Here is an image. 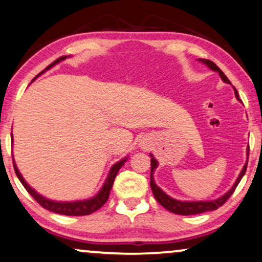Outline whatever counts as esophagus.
Returning <instances> with one entry per match:
<instances>
[{
	"label": "esophagus",
	"instance_id": "34e87169",
	"mask_svg": "<svg viewBox=\"0 0 262 262\" xmlns=\"http://www.w3.org/2000/svg\"><path fill=\"white\" fill-rule=\"evenodd\" d=\"M141 147L142 148H147V146H146V144H144V142H141Z\"/></svg>",
	"mask_w": 262,
	"mask_h": 262
}]
</instances>
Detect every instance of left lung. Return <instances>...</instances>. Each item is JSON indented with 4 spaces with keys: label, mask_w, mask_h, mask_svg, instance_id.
I'll return each instance as SVG.
<instances>
[{
    "label": "left lung",
    "mask_w": 262,
    "mask_h": 262,
    "mask_svg": "<svg viewBox=\"0 0 262 262\" xmlns=\"http://www.w3.org/2000/svg\"><path fill=\"white\" fill-rule=\"evenodd\" d=\"M199 61L202 62V63L206 64L208 68L212 69V71L218 72V74L221 75V78L223 79V81L230 83V80L226 78V75L221 71V68H219L217 64L213 63V62L210 61V60H204V58H199ZM233 90H235L236 98L241 102V99H239V97H238V93H237V90L235 89V87H233ZM248 156H249V147H248ZM151 157H152V158H151V181H149V184H151V189L153 191V195H155L156 200L158 201L159 204L162 205L164 208H166L167 211L172 212V213H176V214H181V215H190V214L204 213V212L214 211V210H217L218 207L223 206V205H224L225 202L228 201V199L231 196L233 191H235L236 187L238 186L239 181L242 180V177L245 176L246 170H247V164H248V160H247L246 165L243 166L242 171H241L239 176L237 177L236 182L233 183V186L231 187V189H230L226 194L223 195L222 198L217 199V200H212V201H179V200H175V199L170 198L169 195H166L155 183V179H153V172H155L156 167L158 166V162H157V160L153 158L152 155H151Z\"/></svg>",
    "instance_id": "8db88e82"
}]
</instances>
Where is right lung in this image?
Instances as JSON below:
<instances>
[{
	"mask_svg": "<svg viewBox=\"0 0 262 262\" xmlns=\"http://www.w3.org/2000/svg\"><path fill=\"white\" fill-rule=\"evenodd\" d=\"M64 58H67V56H62V57L57 58V60H56L54 63L48 66L45 71H48L49 68L54 67L56 63H58V62L64 60ZM41 73H43V72H41ZM41 73H40V74H41ZM40 74H38V75H40ZM37 76H36V78H37ZM36 78H34V79H36ZM12 140H13V135H12ZM127 159L128 158H124V159L120 160V162H117L116 164H114L113 167L110 169L109 175H107V179L105 180V183L103 184L102 189L99 190V193L97 194L96 196H93L92 199H89V200H80V201H73V202L54 201V200H49V199L41 196L40 194H38L36 190L32 189V188H31L29 184L26 183V181L24 180L21 173H20L19 170H17L16 164H15V162H14V160H13V164H14V170H15L17 179L20 180V182L23 183V186L25 187L26 190L31 194V196H32L34 200H36L38 204L40 205L41 207H44L45 210L55 212V213H58V214H64V215H87V214L93 213V212H96L97 210H99V208L102 207L103 205L107 201V199H109V195H110V190H111V188H113L115 177H116L118 170H120L121 167L124 165L125 160H127Z\"/></svg>",
	"mask_w": 262,
	"mask_h": 262,
	"instance_id": "obj_1",
	"label": "right lung"
}]
</instances>
